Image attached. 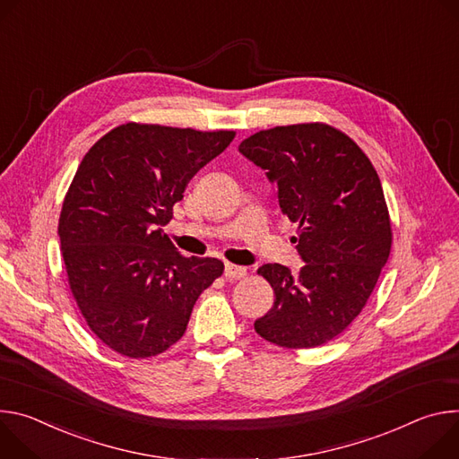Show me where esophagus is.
Returning <instances> with one entry per match:
<instances>
[{"label":"esophagus","mask_w":459,"mask_h":459,"mask_svg":"<svg viewBox=\"0 0 459 459\" xmlns=\"http://www.w3.org/2000/svg\"><path fill=\"white\" fill-rule=\"evenodd\" d=\"M224 275L228 279H244L247 275V270L244 266H237V264H226L224 268Z\"/></svg>","instance_id":"1"}]
</instances>
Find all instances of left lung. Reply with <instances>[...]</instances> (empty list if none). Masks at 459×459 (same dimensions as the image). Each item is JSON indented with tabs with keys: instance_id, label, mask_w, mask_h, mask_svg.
Listing matches in <instances>:
<instances>
[{
	"instance_id": "1",
	"label": "left lung",
	"mask_w": 459,
	"mask_h": 459,
	"mask_svg": "<svg viewBox=\"0 0 459 459\" xmlns=\"http://www.w3.org/2000/svg\"><path fill=\"white\" fill-rule=\"evenodd\" d=\"M238 151L277 186L282 213L297 222V275L257 270L275 293L255 332L282 348H316L361 314L392 247V224L372 162L342 131L323 124L277 126Z\"/></svg>"
}]
</instances>
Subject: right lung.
Listing matches in <instances>:
<instances>
[{"label":"right lung","instance_id":"right-lung-1","mask_svg":"<svg viewBox=\"0 0 459 459\" xmlns=\"http://www.w3.org/2000/svg\"><path fill=\"white\" fill-rule=\"evenodd\" d=\"M235 131L122 124L78 166L58 222L67 281L91 332L113 351L145 359L186 332L200 293L224 272L184 257L162 233L198 169Z\"/></svg>","mask_w":459,"mask_h":459}]
</instances>
